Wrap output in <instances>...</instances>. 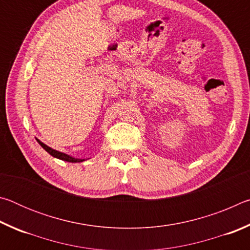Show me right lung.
Listing matches in <instances>:
<instances>
[{
	"instance_id": "right-lung-1",
	"label": "right lung",
	"mask_w": 250,
	"mask_h": 250,
	"mask_svg": "<svg viewBox=\"0 0 250 250\" xmlns=\"http://www.w3.org/2000/svg\"><path fill=\"white\" fill-rule=\"evenodd\" d=\"M36 140H37V142L40 143L41 146L43 147V149H44L45 151H47L50 155L54 156V158H57V159L62 160V161H67V162H71V163L83 162V161H84L83 159H75V158H73V156H70V155H68V154H65V153H62V152H59V151L54 150V149H52V147H49L48 146L44 145L43 142H41V141L39 140V139H36Z\"/></svg>"
}]
</instances>
